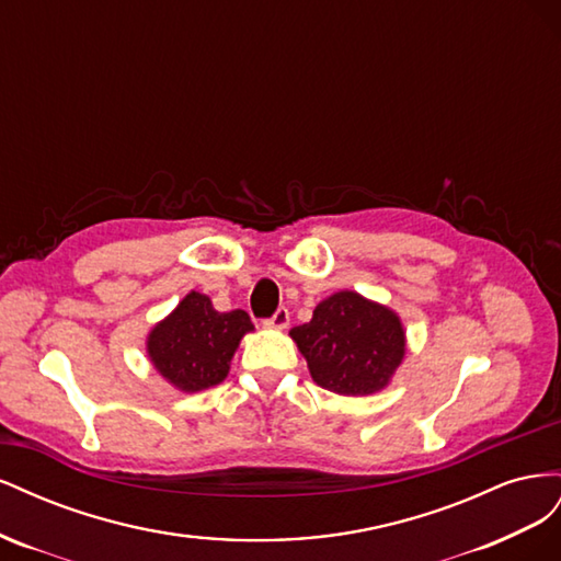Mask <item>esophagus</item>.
Wrapping results in <instances>:
<instances>
[{"label":"esophagus","instance_id":"1","mask_svg":"<svg viewBox=\"0 0 561 561\" xmlns=\"http://www.w3.org/2000/svg\"><path fill=\"white\" fill-rule=\"evenodd\" d=\"M290 325V311L287 309H278L268 320H264V328L268 330H287Z\"/></svg>","mask_w":561,"mask_h":561}]
</instances>
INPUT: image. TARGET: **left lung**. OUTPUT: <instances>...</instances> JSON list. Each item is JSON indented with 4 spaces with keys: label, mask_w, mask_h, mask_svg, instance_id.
<instances>
[{
    "label": "left lung",
    "mask_w": 561,
    "mask_h": 561,
    "mask_svg": "<svg viewBox=\"0 0 561 561\" xmlns=\"http://www.w3.org/2000/svg\"><path fill=\"white\" fill-rule=\"evenodd\" d=\"M290 336L320 388L353 398L383 390L407 351L400 316L353 290L322 299Z\"/></svg>",
    "instance_id": "8db88e82"
}]
</instances>
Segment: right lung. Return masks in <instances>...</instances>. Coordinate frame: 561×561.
Wrapping results in <instances>:
<instances>
[{"mask_svg":"<svg viewBox=\"0 0 561 561\" xmlns=\"http://www.w3.org/2000/svg\"><path fill=\"white\" fill-rule=\"evenodd\" d=\"M254 325L245 311H217L208 295L192 290L147 334V358L182 393L222 383L241 339Z\"/></svg>","mask_w":561,"mask_h":561,"instance_id":"1","label":"right lung"}]
</instances>
